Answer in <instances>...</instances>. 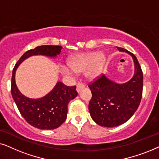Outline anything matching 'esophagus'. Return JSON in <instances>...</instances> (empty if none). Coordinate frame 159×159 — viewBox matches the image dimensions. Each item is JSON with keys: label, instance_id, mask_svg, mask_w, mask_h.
Segmentation results:
<instances>
[{"label": "esophagus", "instance_id": "1", "mask_svg": "<svg viewBox=\"0 0 159 159\" xmlns=\"http://www.w3.org/2000/svg\"><path fill=\"white\" fill-rule=\"evenodd\" d=\"M84 87V84H83L82 83H78L77 85V91L78 93L80 92V90H81L82 88H83Z\"/></svg>", "mask_w": 159, "mask_h": 159}]
</instances>
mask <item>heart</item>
Wrapping results in <instances>:
<instances>
[{"label": "heart", "mask_w": 159, "mask_h": 159, "mask_svg": "<svg viewBox=\"0 0 159 159\" xmlns=\"http://www.w3.org/2000/svg\"><path fill=\"white\" fill-rule=\"evenodd\" d=\"M105 61V56L101 52L90 51L74 54L69 58L68 67L63 69L64 75L84 71L87 79L93 80L100 76Z\"/></svg>", "instance_id": "1"}]
</instances>
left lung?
<instances>
[{"mask_svg":"<svg viewBox=\"0 0 159 159\" xmlns=\"http://www.w3.org/2000/svg\"><path fill=\"white\" fill-rule=\"evenodd\" d=\"M116 48L132 57L134 73L132 79L118 84L103 75L88 85L92 93L89 103L90 116L95 123L106 127H116L129 120L138 109L143 94V71L136 56Z\"/></svg>","mask_w":159,"mask_h":159,"instance_id":"left-lung-1","label":"left lung"}]
</instances>
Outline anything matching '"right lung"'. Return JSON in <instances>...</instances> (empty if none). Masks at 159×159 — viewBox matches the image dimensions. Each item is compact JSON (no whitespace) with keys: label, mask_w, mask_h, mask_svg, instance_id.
Returning a JSON list of instances; mask_svg holds the SVG:
<instances>
[{"label":"right lung","mask_w":159,"mask_h":159,"mask_svg":"<svg viewBox=\"0 0 159 159\" xmlns=\"http://www.w3.org/2000/svg\"><path fill=\"white\" fill-rule=\"evenodd\" d=\"M59 45H41L25 52L15 65L11 77V95L23 118L34 127L40 129H54L62 125L67 116L69 102L77 96L76 86L69 87L58 82L49 93L40 98L32 99L20 93L15 82L16 69L27 58L42 55L55 58L59 55Z\"/></svg>","instance_id":"add662e5"}]
</instances>
